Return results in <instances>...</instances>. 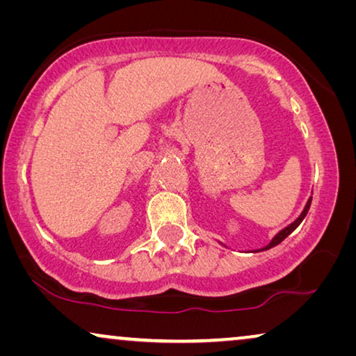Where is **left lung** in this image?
<instances>
[{
	"label": "left lung",
	"mask_w": 356,
	"mask_h": 356,
	"mask_svg": "<svg viewBox=\"0 0 356 356\" xmlns=\"http://www.w3.org/2000/svg\"><path fill=\"white\" fill-rule=\"evenodd\" d=\"M311 199H313V197H309V199H308V202H306V206H305V209H303V212H301V213H300V217H298V218H296V220H295L293 223H290V225H289V227H285V228H284V230H280L279 233H277V235H275L274 238H272V241L269 243V245H267V246H264V248H262V250H261V251L270 250V248H274V246H277V245H279V243H282V241H284V240H285V238H286V236H289V235H290V233H291V232H293V230H295V228H296V227H298L301 222H303V218L306 217V213H308V211H309V206H311Z\"/></svg>",
	"instance_id": "left-lung-1"
}]
</instances>
